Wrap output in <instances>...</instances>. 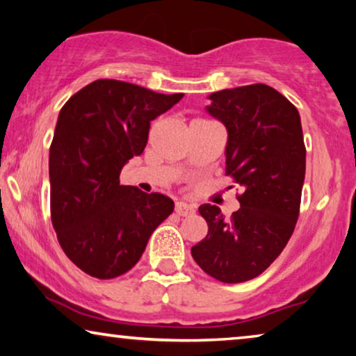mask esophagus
<instances>
[{"mask_svg":"<svg viewBox=\"0 0 356 356\" xmlns=\"http://www.w3.org/2000/svg\"><path fill=\"white\" fill-rule=\"evenodd\" d=\"M175 212H177L178 216H181V217H189V216H193L194 212H196V209H194L193 204L178 201L177 204H175Z\"/></svg>","mask_w":356,"mask_h":356,"instance_id":"obj_1","label":"esophagus"}]
</instances>
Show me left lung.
I'll return each mask as SVG.
<instances>
[{
  "instance_id": "1",
  "label": "left lung",
  "mask_w": 356,
  "mask_h": 356,
  "mask_svg": "<svg viewBox=\"0 0 356 356\" xmlns=\"http://www.w3.org/2000/svg\"><path fill=\"white\" fill-rule=\"evenodd\" d=\"M207 113L227 128L225 173L243 188L227 220L202 204L209 232L191 248L199 267L225 284L262 274L289 243L298 220L306 149L298 110L280 92L251 84L213 92Z\"/></svg>"
}]
</instances>
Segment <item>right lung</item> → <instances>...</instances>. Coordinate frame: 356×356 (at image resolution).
I'll return each instance as SVG.
<instances>
[{
    "label": "right lung",
    "mask_w": 356,
    "mask_h": 356,
    "mask_svg": "<svg viewBox=\"0 0 356 356\" xmlns=\"http://www.w3.org/2000/svg\"><path fill=\"white\" fill-rule=\"evenodd\" d=\"M181 99L99 79L72 95L58 115L48 162L51 222L65 254L86 274L123 275L173 212L172 199L123 186L120 173L144 152L150 121Z\"/></svg>",
    "instance_id": "1"
}]
</instances>
